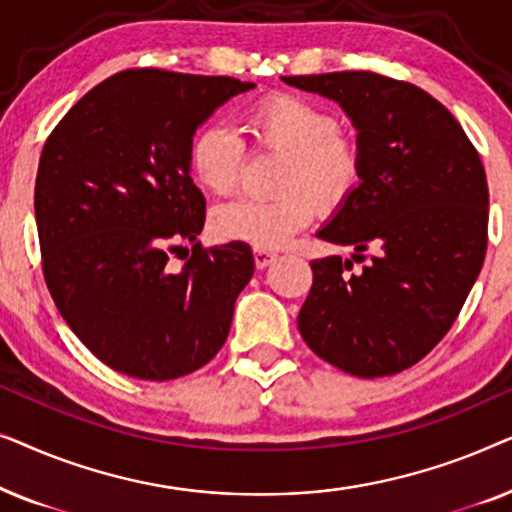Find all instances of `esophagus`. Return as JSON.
Masks as SVG:
<instances>
[{
	"label": "esophagus",
	"mask_w": 512,
	"mask_h": 512,
	"mask_svg": "<svg viewBox=\"0 0 512 512\" xmlns=\"http://www.w3.org/2000/svg\"><path fill=\"white\" fill-rule=\"evenodd\" d=\"M254 261H256V268L263 270L268 268L270 263L277 261V254L275 251H265V249H254Z\"/></svg>",
	"instance_id": "1"
}]
</instances>
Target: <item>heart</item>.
<instances>
[{"mask_svg":"<svg viewBox=\"0 0 512 512\" xmlns=\"http://www.w3.org/2000/svg\"><path fill=\"white\" fill-rule=\"evenodd\" d=\"M247 128L263 149L289 156L279 177L282 195L272 200L240 198L216 207L212 230L221 240L254 249H279L314 216V203L335 209L359 184L361 153L340 135L331 111L296 95H270L251 107ZM244 142L226 123L209 121L188 144V170L198 186L226 195L240 181Z\"/></svg>","mask_w":512,"mask_h":512,"instance_id":"b5f03b06","label":"heart"}]
</instances>
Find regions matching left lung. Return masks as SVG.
Masks as SVG:
<instances>
[{"label":"left lung","instance_id":"1","mask_svg":"<svg viewBox=\"0 0 512 512\" xmlns=\"http://www.w3.org/2000/svg\"><path fill=\"white\" fill-rule=\"evenodd\" d=\"M340 104L356 130L359 184L317 237L352 258L312 261L298 331L356 377L394 375L443 340L487 251L485 167L450 111L422 88L373 72L282 76ZM371 263L349 273L362 251Z\"/></svg>","mask_w":512,"mask_h":512}]
</instances>
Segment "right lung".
<instances>
[{"label":"right lung","instance_id":"1","mask_svg":"<svg viewBox=\"0 0 512 512\" xmlns=\"http://www.w3.org/2000/svg\"><path fill=\"white\" fill-rule=\"evenodd\" d=\"M254 88L230 76L128 69L81 97L44 144L34 212L48 291L102 363L165 382L214 359L254 275L249 244L202 249L195 130ZM194 254L181 271L169 251Z\"/></svg>","mask_w":512,"mask_h":512}]
</instances>
